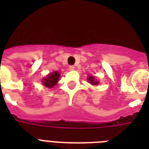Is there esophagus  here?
Masks as SVG:
<instances>
[{"label":"esophagus","instance_id":"1","mask_svg":"<svg viewBox=\"0 0 149 149\" xmlns=\"http://www.w3.org/2000/svg\"><path fill=\"white\" fill-rule=\"evenodd\" d=\"M74 69H75L74 65H70V66H69V70H73Z\"/></svg>","mask_w":149,"mask_h":149}]
</instances>
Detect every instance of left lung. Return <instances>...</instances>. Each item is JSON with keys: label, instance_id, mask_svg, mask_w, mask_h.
<instances>
[{"label": "left lung", "instance_id": "left-lung-1", "mask_svg": "<svg viewBox=\"0 0 149 149\" xmlns=\"http://www.w3.org/2000/svg\"><path fill=\"white\" fill-rule=\"evenodd\" d=\"M88 81L90 82L91 84H93V85H97V84H98V82L95 81V80H94V77H89Z\"/></svg>", "mask_w": 149, "mask_h": 149}]
</instances>
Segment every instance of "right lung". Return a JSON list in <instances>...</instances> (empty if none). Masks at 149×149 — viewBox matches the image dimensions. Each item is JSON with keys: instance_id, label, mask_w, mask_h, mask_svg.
Returning <instances> with one entry per match:
<instances>
[{"instance_id": "add662e5", "label": "right lung", "mask_w": 149, "mask_h": 149, "mask_svg": "<svg viewBox=\"0 0 149 149\" xmlns=\"http://www.w3.org/2000/svg\"><path fill=\"white\" fill-rule=\"evenodd\" d=\"M59 77H60V75H59L58 72H57V71L53 72L52 73H50L49 75H48V77L45 79H44L42 82L43 84L46 87L52 88V87H53L57 84Z\"/></svg>"}]
</instances>
